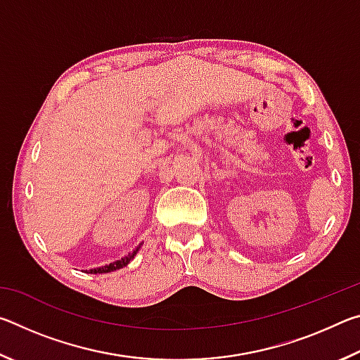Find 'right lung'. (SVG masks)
I'll return each mask as SVG.
<instances>
[{
    "label": "right lung",
    "mask_w": 360,
    "mask_h": 360,
    "mask_svg": "<svg viewBox=\"0 0 360 360\" xmlns=\"http://www.w3.org/2000/svg\"><path fill=\"white\" fill-rule=\"evenodd\" d=\"M139 248H141V245H139L135 251L130 252L127 257L120 259V260H115L112 262V264L109 265H105V266H100V268H92V270H89L87 273H92V275H96V273H109V271H114V270H119V268H124L130 264V260H133V257H135L136 252L139 251Z\"/></svg>",
    "instance_id": "add662e5"
}]
</instances>
